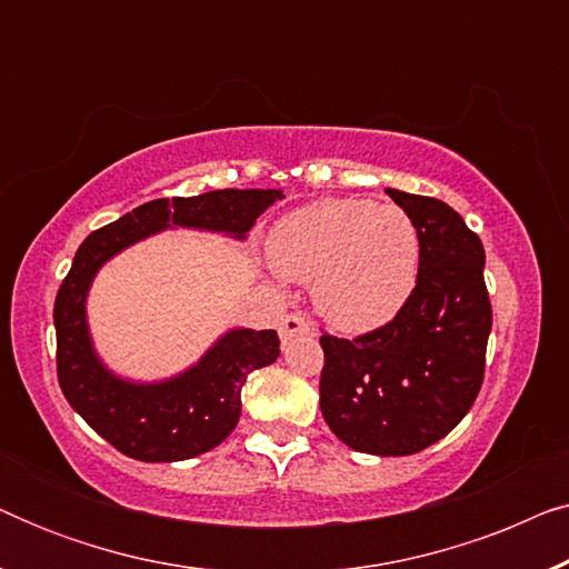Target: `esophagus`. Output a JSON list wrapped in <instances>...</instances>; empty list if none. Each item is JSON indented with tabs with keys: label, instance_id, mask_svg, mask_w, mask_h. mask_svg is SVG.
Instances as JSON below:
<instances>
[{
	"label": "esophagus",
	"instance_id": "esophagus-1",
	"mask_svg": "<svg viewBox=\"0 0 569 569\" xmlns=\"http://www.w3.org/2000/svg\"><path fill=\"white\" fill-rule=\"evenodd\" d=\"M302 333H313V326H310L300 313H287L282 318V323H279V337H282V341L302 337Z\"/></svg>",
	"mask_w": 569,
	"mask_h": 569
}]
</instances>
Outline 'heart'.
Listing matches in <instances>:
<instances>
[{
	"instance_id": "b5f03b06",
	"label": "heart",
	"mask_w": 569,
	"mask_h": 569,
	"mask_svg": "<svg viewBox=\"0 0 569 569\" xmlns=\"http://www.w3.org/2000/svg\"><path fill=\"white\" fill-rule=\"evenodd\" d=\"M279 274L313 287L316 308L339 331L362 333L399 316L417 287L422 243L399 207L321 199L284 214L269 238Z\"/></svg>"
}]
</instances>
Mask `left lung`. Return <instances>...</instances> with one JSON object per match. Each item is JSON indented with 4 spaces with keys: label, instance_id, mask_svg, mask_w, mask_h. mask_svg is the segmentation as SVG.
<instances>
[{
    "label": "left lung",
    "instance_id": "1",
    "mask_svg": "<svg viewBox=\"0 0 569 569\" xmlns=\"http://www.w3.org/2000/svg\"><path fill=\"white\" fill-rule=\"evenodd\" d=\"M417 224L422 261L399 316L355 339L321 337V411L345 446L411 456L453 430L485 380L492 302L485 246L446 201L386 189Z\"/></svg>",
    "mask_w": 569,
    "mask_h": 569
}]
</instances>
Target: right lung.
<instances>
[{"label": "right lung", "instance_id": "right-lung-1", "mask_svg": "<svg viewBox=\"0 0 569 569\" xmlns=\"http://www.w3.org/2000/svg\"><path fill=\"white\" fill-rule=\"evenodd\" d=\"M282 199L274 189H222L199 197L154 199L84 238L53 302L57 376L72 409L137 461L168 463L201 456L236 430L248 372L279 357L277 331L236 329L199 365L166 383L137 386L108 372L92 352L84 295L100 263L162 228H199L246 238L256 217Z\"/></svg>", "mask_w": 569, "mask_h": 569}]
</instances>
